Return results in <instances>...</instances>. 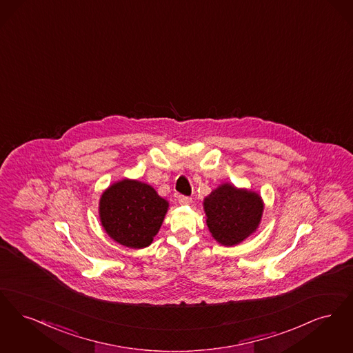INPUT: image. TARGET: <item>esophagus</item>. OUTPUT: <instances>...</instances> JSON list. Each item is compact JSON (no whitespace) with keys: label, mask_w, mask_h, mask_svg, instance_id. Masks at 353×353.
Returning a JSON list of instances; mask_svg holds the SVG:
<instances>
[{"label":"esophagus","mask_w":353,"mask_h":353,"mask_svg":"<svg viewBox=\"0 0 353 353\" xmlns=\"http://www.w3.org/2000/svg\"><path fill=\"white\" fill-rule=\"evenodd\" d=\"M178 201H179V204H181V205H190V204L192 203V198H188V196L181 195V196L178 198Z\"/></svg>","instance_id":"34e87169"}]
</instances>
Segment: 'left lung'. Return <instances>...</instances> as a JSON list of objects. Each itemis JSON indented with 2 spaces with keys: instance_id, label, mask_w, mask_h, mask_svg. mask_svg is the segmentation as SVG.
Returning a JSON list of instances; mask_svg holds the SVG:
<instances>
[{
  "instance_id": "8db88e82",
  "label": "left lung",
  "mask_w": 353,
  "mask_h": 353,
  "mask_svg": "<svg viewBox=\"0 0 353 353\" xmlns=\"http://www.w3.org/2000/svg\"><path fill=\"white\" fill-rule=\"evenodd\" d=\"M263 207L259 192L230 183L220 184L203 200L207 227L224 246L239 245L253 234L260 227Z\"/></svg>"
}]
</instances>
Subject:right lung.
Listing matches in <instances>:
<instances>
[{"label": "right lung", "mask_w": 353, "mask_h": 353, "mask_svg": "<svg viewBox=\"0 0 353 353\" xmlns=\"http://www.w3.org/2000/svg\"><path fill=\"white\" fill-rule=\"evenodd\" d=\"M169 210V201L150 184L121 179L108 187L99 201L100 223L120 245L142 249L153 243Z\"/></svg>", "instance_id": "add662e5"}]
</instances>
